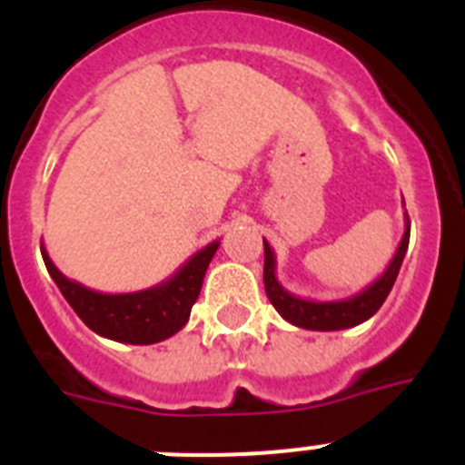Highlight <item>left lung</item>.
I'll return each mask as SVG.
<instances>
[{"instance_id":"left-lung-1","label":"left lung","mask_w":465,"mask_h":465,"mask_svg":"<svg viewBox=\"0 0 465 465\" xmlns=\"http://www.w3.org/2000/svg\"><path fill=\"white\" fill-rule=\"evenodd\" d=\"M405 204V203H402ZM410 244V219L405 212V232L398 244L396 253L389 261L384 272L368 283L363 291L349 295L342 300H310L293 295L286 291L277 279V256H274L272 246L262 240L265 246V268H262V282H265V293L274 310L286 319L289 323L305 331H344V328H354L359 323L368 322L381 305H384L386 295L391 293L393 282L398 277V270L402 265V258L408 253Z\"/></svg>"}]
</instances>
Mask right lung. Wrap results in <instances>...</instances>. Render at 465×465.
<instances>
[{
	"instance_id": "right-lung-1",
	"label": "right lung",
	"mask_w": 465,
	"mask_h": 465,
	"mask_svg": "<svg viewBox=\"0 0 465 465\" xmlns=\"http://www.w3.org/2000/svg\"><path fill=\"white\" fill-rule=\"evenodd\" d=\"M219 244L221 242L216 240L193 253L182 268L158 286L133 293H100L88 289L84 283L64 277L55 268L44 244L41 256L60 293L90 331L114 342L155 344L172 338L188 323L191 307L200 295L204 272Z\"/></svg>"
}]
</instances>
